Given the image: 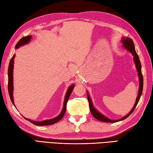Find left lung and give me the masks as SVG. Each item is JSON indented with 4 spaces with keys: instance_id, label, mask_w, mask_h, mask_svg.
<instances>
[{
    "instance_id": "1",
    "label": "left lung",
    "mask_w": 153,
    "mask_h": 153,
    "mask_svg": "<svg viewBox=\"0 0 153 153\" xmlns=\"http://www.w3.org/2000/svg\"><path fill=\"white\" fill-rule=\"evenodd\" d=\"M121 42L123 43V47L126 48V50L128 51L130 53L132 54L133 56V60H134V62L135 64V67H136L137 68V71L138 73V76H139V91H138V94H137V97L136 99V101H135L134 105L133 106V107L131 109V111L128 112V113L126 115V116L123 117V118L118 120H112L108 119L106 117H105V115H103L102 113L97 111V109L95 108V107L93 105V102H92V100L91 99L90 95L88 94V92L86 91L87 93V98H88V100L89 102V106H90V110L93 116L97 119V120H100V121L102 122H106V123H116L118 121H120V120H123L124 119H125L127 118L128 117L130 116V115L132 113V112L134 111V110L136 108V106L137 105L138 102L139 101V99L141 97V94H142L143 93V74H142V72H141V64L139 60V57L138 56V54L136 53V51H135V48H134V45L133 41L130 38H128V37H123L122 40H121Z\"/></svg>"
}]
</instances>
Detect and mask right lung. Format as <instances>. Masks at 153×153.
I'll list each match as a JSON object with an SVG mask.
<instances>
[{
	"label": "right lung",
	"mask_w": 153,
	"mask_h": 153,
	"mask_svg": "<svg viewBox=\"0 0 153 153\" xmlns=\"http://www.w3.org/2000/svg\"><path fill=\"white\" fill-rule=\"evenodd\" d=\"M32 39V36L28 35L25 37H22V38L20 40V41L17 42V44L15 46L16 48H19L21 46H23L25 45H27L28 43H29L30 41V39ZM14 57H15V54H14L12 59H10V62H9V66H8V93H9V96L10 98L11 101H12L14 106H15L14 102V97H13V91H14V87H13V68H14ZM74 87V85L73 84L69 86L68 90L67 91V93L65 97V100H64V103H63V108L62 109V111L60 112V114L58 116L53 118V119H48V120H45L43 121H34V120H30L29 119H27V118L24 117L26 120H28L30 123H32L34 125H37V126H46V125H54L56 123L59 122L60 120L62 119V118L64 116L66 112V108H67V103L68 100L69 99V97H70L71 94L73 91V88ZM16 107V106H15Z\"/></svg>",
	"instance_id": "1"
}]
</instances>
